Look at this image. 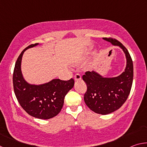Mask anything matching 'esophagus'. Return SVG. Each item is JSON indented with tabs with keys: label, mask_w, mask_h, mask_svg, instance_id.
Wrapping results in <instances>:
<instances>
[{
	"label": "esophagus",
	"mask_w": 147,
	"mask_h": 147,
	"mask_svg": "<svg viewBox=\"0 0 147 147\" xmlns=\"http://www.w3.org/2000/svg\"><path fill=\"white\" fill-rule=\"evenodd\" d=\"M74 80H75V81H78L80 80H81V75L78 73L76 74L75 75H74Z\"/></svg>",
	"instance_id": "34e87169"
}]
</instances>
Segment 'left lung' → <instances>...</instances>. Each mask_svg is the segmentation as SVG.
<instances>
[{
    "instance_id": "1",
    "label": "left lung",
    "mask_w": 147,
    "mask_h": 147,
    "mask_svg": "<svg viewBox=\"0 0 147 147\" xmlns=\"http://www.w3.org/2000/svg\"><path fill=\"white\" fill-rule=\"evenodd\" d=\"M103 39L120 47L127 61L125 70L117 77L103 78L94 71H87L82 76L87 84L84 97L86 105L94 112L106 115L120 108L128 98L132 86L134 67L128 50L121 42L111 38H103Z\"/></svg>"
}]
</instances>
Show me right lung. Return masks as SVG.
<instances>
[{"label":"right lung","mask_w":147,"mask_h":147,"mask_svg":"<svg viewBox=\"0 0 147 147\" xmlns=\"http://www.w3.org/2000/svg\"><path fill=\"white\" fill-rule=\"evenodd\" d=\"M32 44L24 49L17 58L13 74L14 93L20 105L30 115L41 119H49L60 112L65 96L73 88L74 80L54 79L40 86L30 85L22 76L21 63L24 52L36 46Z\"/></svg>","instance_id":"right-lung-1"}]
</instances>
